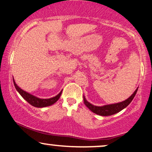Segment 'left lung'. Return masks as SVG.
Masks as SVG:
<instances>
[{
  "instance_id": "left-lung-1",
  "label": "left lung",
  "mask_w": 152,
  "mask_h": 152,
  "mask_svg": "<svg viewBox=\"0 0 152 152\" xmlns=\"http://www.w3.org/2000/svg\"><path fill=\"white\" fill-rule=\"evenodd\" d=\"M137 90H138V87H137L136 90L134 92V93L132 94L129 98H127L126 100L121 102L107 104L101 107L95 106V105L92 104L91 103L89 102L86 99L85 96H83L84 103L86 105L87 107L89 108V110H90L92 112L97 114V115L101 116H110L112 115H115V114L117 113V112H120L121 110H123V109L126 107L131 103V102L132 101L134 96L136 95Z\"/></svg>"
}]
</instances>
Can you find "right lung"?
I'll return each instance as SVG.
<instances>
[{
	"label": "right lung",
	"instance_id": "add662e5",
	"mask_svg": "<svg viewBox=\"0 0 152 152\" xmlns=\"http://www.w3.org/2000/svg\"><path fill=\"white\" fill-rule=\"evenodd\" d=\"M12 80H13L14 86H15L16 90L18 92V93L20 94V95L23 97V99H26L29 104L33 105V107H35L42 108V107H45L50 106V105L53 104L54 103H55L58 100L59 98L60 97V95H61L62 92V90H61V92H60L58 95L55 96V97L49 98V99H41V98L35 97V96L33 95V94L27 92L26 91H24L23 90H22L20 87L18 86L14 79Z\"/></svg>",
	"mask_w": 152,
	"mask_h": 152
}]
</instances>
